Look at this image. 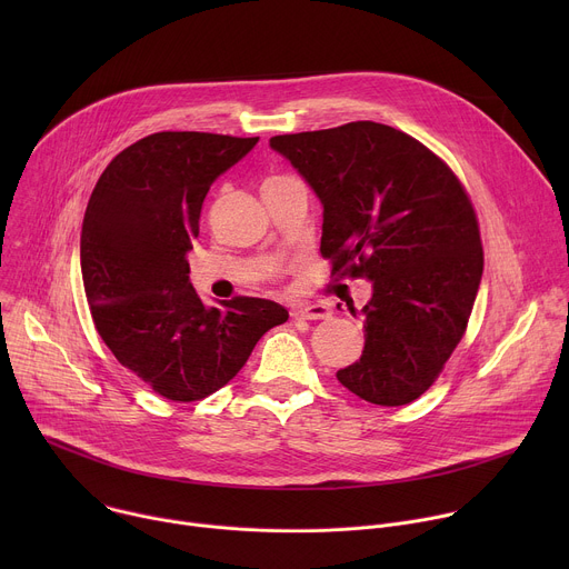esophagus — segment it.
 <instances>
[{"mask_svg": "<svg viewBox=\"0 0 569 569\" xmlns=\"http://www.w3.org/2000/svg\"><path fill=\"white\" fill-rule=\"evenodd\" d=\"M290 315L295 319H329L331 310L323 303H306V306H295Z\"/></svg>", "mask_w": 569, "mask_h": 569, "instance_id": "34e87169", "label": "esophagus"}]
</instances>
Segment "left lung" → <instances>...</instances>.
Returning a JSON list of instances; mask_svg holds the SVG:
<instances>
[{
	"instance_id": "8db88e82",
	"label": "left lung",
	"mask_w": 569,
	"mask_h": 569,
	"mask_svg": "<svg viewBox=\"0 0 569 569\" xmlns=\"http://www.w3.org/2000/svg\"><path fill=\"white\" fill-rule=\"evenodd\" d=\"M270 148L319 198L333 274L371 281L365 351L338 380L385 408L417 400L459 345L481 281L463 187L421 141L376 121L279 134Z\"/></svg>"
}]
</instances>
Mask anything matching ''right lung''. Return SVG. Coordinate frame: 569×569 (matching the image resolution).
<instances>
[{"label":"right lung","instance_id":"add662e5","mask_svg":"<svg viewBox=\"0 0 569 569\" xmlns=\"http://www.w3.org/2000/svg\"><path fill=\"white\" fill-rule=\"evenodd\" d=\"M259 137L154 132L121 150L99 178L80 231V272L94 327L114 358L169 400L224 387L257 342L288 319L270 299L204 306L187 254L211 184Z\"/></svg>","mask_w":569,"mask_h":569}]
</instances>
